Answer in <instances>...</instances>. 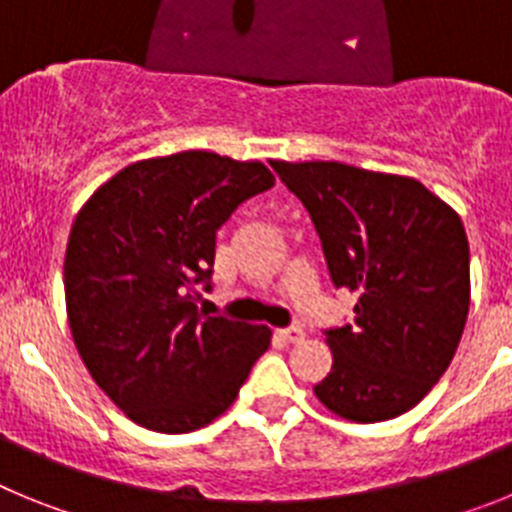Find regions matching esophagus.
Listing matches in <instances>:
<instances>
[{
    "mask_svg": "<svg viewBox=\"0 0 512 512\" xmlns=\"http://www.w3.org/2000/svg\"><path fill=\"white\" fill-rule=\"evenodd\" d=\"M279 336H282L287 343H300L302 338H305V330H302L300 325H289V328L279 330Z\"/></svg>",
    "mask_w": 512,
    "mask_h": 512,
    "instance_id": "1",
    "label": "esophagus"
}]
</instances>
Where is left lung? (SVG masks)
I'll return each mask as SVG.
<instances>
[{
    "mask_svg": "<svg viewBox=\"0 0 512 512\" xmlns=\"http://www.w3.org/2000/svg\"><path fill=\"white\" fill-rule=\"evenodd\" d=\"M310 212L330 279L356 292L354 323L328 330L330 413L379 423L415 408L449 369L469 312L459 212L413 176L341 161H271Z\"/></svg>",
    "mask_w": 512,
    "mask_h": 512,
    "instance_id": "1",
    "label": "left lung"
}]
</instances>
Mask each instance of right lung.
I'll use <instances>...</instances> for the list:
<instances>
[{"instance_id":"add662e5","label":"right lung","mask_w":512,"mask_h":512,"mask_svg":"<svg viewBox=\"0 0 512 512\" xmlns=\"http://www.w3.org/2000/svg\"><path fill=\"white\" fill-rule=\"evenodd\" d=\"M269 187L274 174L261 161L182 151L125 166L76 212L63 261L71 338L133 423L158 433L205 428L269 348L266 325L197 307L217 228Z\"/></svg>"}]
</instances>
